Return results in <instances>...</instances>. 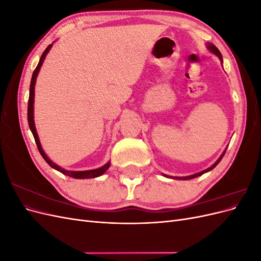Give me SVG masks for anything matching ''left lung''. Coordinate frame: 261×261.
Listing matches in <instances>:
<instances>
[{"instance_id":"1","label":"left lung","mask_w":261,"mask_h":261,"mask_svg":"<svg viewBox=\"0 0 261 261\" xmlns=\"http://www.w3.org/2000/svg\"><path fill=\"white\" fill-rule=\"evenodd\" d=\"M208 49L212 52V53H215L216 55H218L219 57V59H220V61L222 62V54H221V52L218 50V48L216 45H213L212 43H209L208 44ZM226 151V150H225ZM225 151L221 154V156L219 158V159L217 160V162L212 165V167H210V168H208L207 170H204V171H201V172H199V173H197V174H194V175H191V176H185V177H172V176H168V175H164V176H167V177H170V178H175V179H191V178H194V177H197V176H200V175H202L203 173H206V172H208V171H211L213 168H216L217 167V164L221 161V159H222L223 158V155H224V153H225Z\"/></svg>"}]
</instances>
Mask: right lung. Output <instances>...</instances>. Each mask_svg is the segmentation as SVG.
<instances>
[{
    "label": "right lung",
    "mask_w": 261,
    "mask_h": 261,
    "mask_svg": "<svg viewBox=\"0 0 261 261\" xmlns=\"http://www.w3.org/2000/svg\"><path fill=\"white\" fill-rule=\"evenodd\" d=\"M52 44H49L48 48H46L44 50V52L42 53L41 58H40V61H39L38 65L36 67V69L34 70V74H33V77H31V82H30V89H29V99H28V110H27V116H28V124H29V128L31 130V133H33L34 135V138L36 140V144H37V147H38V150L39 152H40V154L42 155L43 159L45 160V162L48 163L51 168L58 170L59 172L63 173L64 175H67L69 177H73V178H91V177H98L100 175L103 174V173L109 169L110 167V162H108L106 165H103V167H101L99 169H96V170H90V171H66L64 169H62L61 167H59V165H57L55 163H53L48 156H46V154L44 153V151L42 150V147L40 145V141H39V138H38V134H37V130H36V127H35V122H34V96H35V84H36V78H37V75L39 73V69H40L42 63L44 61V58L45 55L48 54V52L50 51Z\"/></svg>",
    "instance_id": "obj_1"
}]
</instances>
